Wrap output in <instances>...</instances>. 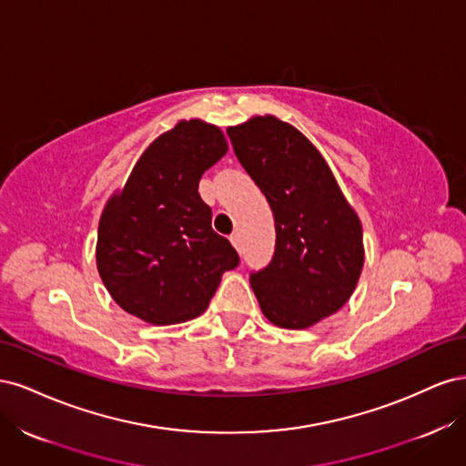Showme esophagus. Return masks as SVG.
<instances>
[{"label":"esophagus","instance_id":"esophagus-1","mask_svg":"<svg viewBox=\"0 0 466 466\" xmlns=\"http://www.w3.org/2000/svg\"><path fill=\"white\" fill-rule=\"evenodd\" d=\"M229 238H231V245H233L237 250H241V235L233 233Z\"/></svg>","mask_w":466,"mask_h":466}]
</instances>
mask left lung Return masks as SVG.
I'll return each instance as SVG.
<instances>
[{"label": "left lung", "mask_w": 466, "mask_h": 466, "mask_svg": "<svg viewBox=\"0 0 466 466\" xmlns=\"http://www.w3.org/2000/svg\"><path fill=\"white\" fill-rule=\"evenodd\" d=\"M228 136L274 214V257L250 274L262 313L281 329L311 327L356 289L361 223L327 161L293 126L257 116L228 128Z\"/></svg>", "instance_id": "obj_1"}]
</instances>
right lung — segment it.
Returning <instances> with one entry per match:
<instances>
[{
  "mask_svg": "<svg viewBox=\"0 0 466 466\" xmlns=\"http://www.w3.org/2000/svg\"><path fill=\"white\" fill-rule=\"evenodd\" d=\"M225 153L219 128L182 120L144 151L122 192L108 200L96 266L126 313L151 324L190 320L206 311L221 274L238 266L198 194L204 171Z\"/></svg>",
  "mask_w": 466,
  "mask_h": 466,
  "instance_id": "1",
  "label": "right lung"
}]
</instances>
